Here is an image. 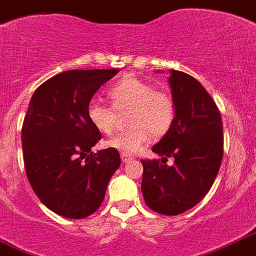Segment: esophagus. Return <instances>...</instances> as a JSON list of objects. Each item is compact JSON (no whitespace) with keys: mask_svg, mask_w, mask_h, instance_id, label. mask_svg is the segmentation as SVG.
<instances>
[{"mask_svg":"<svg viewBox=\"0 0 256 256\" xmlns=\"http://www.w3.org/2000/svg\"><path fill=\"white\" fill-rule=\"evenodd\" d=\"M120 158H122V162L126 164V162H130V161H132V160H134V157H132V156H130V154L122 153L120 154Z\"/></svg>","mask_w":256,"mask_h":256,"instance_id":"34e87169","label":"esophagus"}]
</instances>
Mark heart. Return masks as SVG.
Listing matches in <instances>:
<instances>
[{"instance_id":"obj_1","label":"heart","mask_w":256,"mask_h":256,"mask_svg":"<svg viewBox=\"0 0 256 256\" xmlns=\"http://www.w3.org/2000/svg\"><path fill=\"white\" fill-rule=\"evenodd\" d=\"M108 98L116 110L130 107L128 124H132L104 142L120 153L134 154L150 141V136H162L169 132L176 116L174 103L168 92L156 90L148 82L128 76L108 90ZM87 118L98 132L108 134L115 126L114 110L100 100H91Z\"/></svg>"}]
</instances>
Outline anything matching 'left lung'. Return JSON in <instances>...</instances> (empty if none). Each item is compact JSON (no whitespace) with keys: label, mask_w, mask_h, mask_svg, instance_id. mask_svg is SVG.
Here are the masks:
<instances>
[{"label":"left lung","mask_w":256,"mask_h":256,"mask_svg":"<svg viewBox=\"0 0 256 256\" xmlns=\"http://www.w3.org/2000/svg\"><path fill=\"white\" fill-rule=\"evenodd\" d=\"M176 116L169 132L153 146L161 156L142 160V194L150 210L180 214L202 202L214 184L223 160V122L206 90L194 78L170 70ZM175 164L169 167L167 158Z\"/></svg>","instance_id":"obj_1"}]
</instances>
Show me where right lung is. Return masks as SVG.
Segmentation results:
<instances>
[{
    "label": "right lung",
    "mask_w": 256,
    "mask_h": 256,
    "mask_svg": "<svg viewBox=\"0 0 256 256\" xmlns=\"http://www.w3.org/2000/svg\"><path fill=\"white\" fill-rule=\"evenodd\" d=\"M118 70H70L34 91L21 130L26 177L40 202L68 219H83L100 206L120 168L118 150L91 152L102 138L87 106Z\"/></svg>",
    "instance_id": "obj_1"
}]
</instances>
